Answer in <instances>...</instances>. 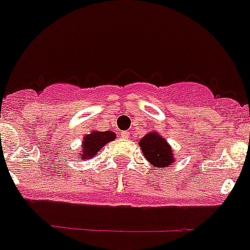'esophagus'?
Returning <instances> with one entry per match:
<instances>
[{"label": "esophagus", "instance_id": "34e87169", "mask_svg": "<svg viewBox=\"0 0 250 250\" xmlns=\"http://www.w3.org/2000/svg\"><path fill=\"white\" fill-rule=\"evenodd\" d=\"M121 135H122V137H123V138H129V137H131V133H129L128 131H123L121 133Z\"/></svg>", "mask_w": 250, "mask_h": 250}]
</instances>
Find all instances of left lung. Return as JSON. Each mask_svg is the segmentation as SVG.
<instances>
[{"label":"left lung","mask_w":250,"mask_h":250,"mask_svg":"<svg viewBox=\"0 0 250 250\" xmlns=\"http://www.w3.org/2000/svg\"><path fill=\"white\" fill-rule=\"evenodd\" d=\"M140 146H141L145 157L155 167H165L174 163L171 147L165 141V138L156 135L155 132L147 133L144 138H141Z\"/></svg>","instance_id":"obj_1"}]
</instances>
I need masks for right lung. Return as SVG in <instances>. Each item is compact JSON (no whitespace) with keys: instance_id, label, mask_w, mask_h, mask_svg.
<instances>
[{"instance_id":"add662e5","label":"right lung","mask_w":250,"mask_h":250,"mask_svg":"<svg viewBox=\"0 0 250 250\" xmlns=\"http://www.w3.org/2000/svg\"><path fill=\"white\" fill-rule=\"evenodd\" d=\"M115 135L114 132L112 131H104V132H98L94 131L90 135H86L83 137V148H80V157L83 159H89V157L94 156V155L104 146L108 144L109 141L114 140Z\"/></svg>"}]
</instances>
